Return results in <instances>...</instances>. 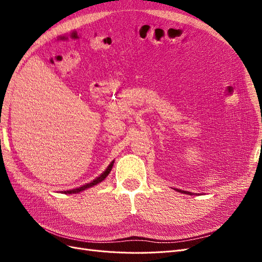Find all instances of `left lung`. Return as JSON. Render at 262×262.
I'll use <instances>...</instances> for the list:
<instances>
[{"instance_id":"obj_1","label":"left lung","mask_w":262,"mask_h":262,"mask_svg":"<svg viewBox=\"0 0 262 262\" xmlns=\"http://www.w3.org/2000/svg\"><path fill=\"white\" fill-rule=\"evenodd\" d=\"M175 190H176V191H178V192H181V193H187V194H190V195L192 194L191 192H189V191H184V190H179V189H175Z\"/></svg>"}]
</instances>
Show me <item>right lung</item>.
Returning a JSON list of instances; mask_svg holds the SVG:
<instances>
[{"label": "right lung", "instance_id": "right-lung-1", "mask_svg": "<svg viewBox=\"0 0 262 262\" xmlns=\"http://www.w3.org/2000/svg\"><path fill=\"white\" fill-rule=\"evenodd\" d=\"M114 163H115V161H113L112 163H110L108 167L106 168V170H105L104 172H102L99 177H97L96 179H94L93 181H91L90 184H86V185H84V186H82V187H80V188H75V189H72V190H68V191H64L63 193H66V194H67V193H69V194H71V193H78V192L83 191V190H85V189H87V188H91V187L96 186L97 184H99V182H101L102 180H105V178L109 175V172L112 171Z\"/></svg>", "mask_w": 262, "mask_h": 262}]
</instances>
